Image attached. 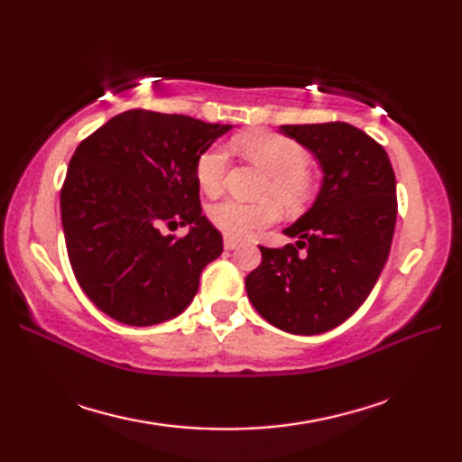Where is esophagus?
Segmentation results:
<instances>
[{"mask_svg": "<svg viewBox=\"0 0 462 462\" xmlns=\"http://www.w3.org/2000/svg\"><path fill=\"white\" fill-rule=\"evenodd\" d=\"M224 248H226V250H234V248H238V240H236V238L226 236V238H224Z\"/></svg>", "mask_w": 462, "mask_h": 462, "instance_id": "obj_1", "label": "esophagus"}]
</instances>
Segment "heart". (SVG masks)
<instances>
[{
    "label": "heart",
    "mask_w": 462,
    "mask_h": 462,
    "mask_svg": "<svg viewBox=\"0 0 462 462\" xmlns=\"http://www.w3.org/2000/svg\"><path fill=\"white\" fill-rule=\"evenodd\" d=\"M242 152L270 174L263 189V199L256 204L238 200H222L208 208L210 222L230 238H248L280 218V208L288 212L301 210L313 194V180L308 169V151L300 143L276 133H254L238 141ZM228 169V151L222 144L206 149L196 161V180L210 196H216L224 186ZM273 199L277 201L273 202Z\"/></svg>",
    "instance_id": "heart-1"
}]
</instances>
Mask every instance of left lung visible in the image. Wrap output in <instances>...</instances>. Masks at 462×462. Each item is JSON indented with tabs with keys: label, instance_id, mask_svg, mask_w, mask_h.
Here are the masks:
<instances>
[{
	"label": "left lung",
	"instance_id": "8db88e82",
	"mask_svg": "<svg viewBox=\"0 0 462 462\" xmlns=\"http://www.w3.org/2000/svg\"><path fill=\"white\" fill-rule=\"evenodd\" d=\"M280 133L316 154L323 180L311 208L283 230L296 246H260L246 291L272 326L318 336L359 310L385 266L397 220L395 172L385 149L353 125H282Z\"/></svg>",
	"mask_w": 462,
	"mask_h": 462
}]
</instances>
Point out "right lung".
<instances>
[{"label":"right lung","instance_id":"obj_1","mask_svg":"<svg viewBox=\"0 0 462 462\" xmlns=\"http://www.w3.org/2000/svg\"><path fill=\"white\" fill-rule=\"evenodd\" d=\"M232 125L125 111L77 146L61 189L69 262L81 290L126 326L190 306L222 234L202 214L196 161ZM190 225L186 237L162 228Z\"/></svg>","mask_w":462,"mask_h":462}]
</instances>
